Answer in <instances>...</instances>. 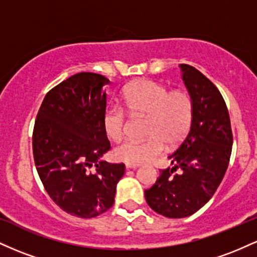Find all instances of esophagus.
I'll return each instance as SVG.
<instances>
[{
	"label": "esophagus",
	"mask_w": 257,
	"mask_h": 257,
	"mask_svg": "<svg viewBox=\"0 0 257 257\" xmlns=\"http://www.w3.org/2000/svg\"><path fill=\"white\" fill-rule=\"evenodd\" d=\"M140 166L139 164H133V163H125V168L126 169H137Z\"/></svg>",
	"instance_id": "34e87169"
}]
</instances>
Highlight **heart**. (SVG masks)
<instances>
[{
  "instance_id": "obj_1",
  "label": "heart",
  "mask_w": 257,
  "mask_h": 257,
  "mask_svg": "<svg viewBox=\"0 0 257 257\" xmlns=\"http://www.w3.org/2000/svg\"><path fill=\"white\" fill-rule=\"evenodd\" d=\"M123 105L133 116H147L144 140L128 139L114 149V156L125 163L152 162L170 146L179 145L190 131L193 102L185 90L168 89L157 82L143 79L129 84L123 91ZM104 131L111 140H120L125 133L126 113L119 105H110L102 116Z\"/></svg>"
}]
</instances>
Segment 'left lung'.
I'll return each mask as SVG.
<instances>
[{"instance_id":"left-lung-1","label":"left lung","mask_w":257,"mask_h":257,"mask_svg":"<svg viewBox=\"0 0 257 257\" xmlns=\"http://www.w3.org/2000/svg\"><path fill=\"white\" fill-rule=\"evenodd\" d=\"M182 81L193 102L188 134L169 155L173 168L159 170L157 181L145 190L156 213L181 219L198 211L222 181L232 152V129L222 95L210 79L191 65L180 64ZM178 169L180 173H175Z\"/></svg>"}]
</instances>
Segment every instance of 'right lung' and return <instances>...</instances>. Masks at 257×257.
<instances>
[{
  "label": "right lung",
  "mask_w": 257,
  "mask_h": 257,
  "mask_svg": "<svg viewBox=\"0 0 257 257\" xmlns=\"http://www.w3.org/2000/svg\"><path fill=\"white\" fill-rule=\"evenodd\" d=\"M102 75L79 72L44 96L32 134L36 169L47 193L67 214L90 219L113 205L123 163L100 161L111 149L102 125Z\"/></svg>",
  "instance_id": "add662e5"
}]
</instances>
